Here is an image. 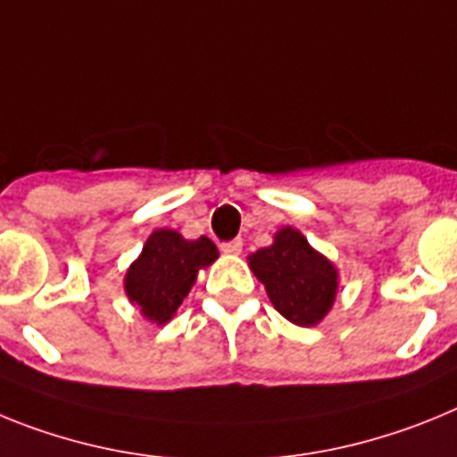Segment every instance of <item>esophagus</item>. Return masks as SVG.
Segmentation results:
<instances>
[{"label":"esophagus","instance_id":"1","mask_svg":"<svg viewBox=\"0 0 457 457\" xmlns=\"http://www.w3.org/2000/svg\"><path fill=\"white\" fill-rule=\"evenodd\" d=\"M241 248H244V241L241 239H232V241H225V244H220V251H223L225 255H239Z\"/></svg>","mask_w":457,"mask_h":457}]
</instances>
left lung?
I'll use <instances>...</instances> for the list:
<instances>
[{
    "label": "left lung",
    "instance_id": "left-lung-1",
    "mask_svg": "<svg viewBox=\"0 0 457 457\" xmlns=\"http://www.w3.org/2000/svg\"><path fill=\"white\" fill-rule=\"evenodd\" d=\"M251 269L276 311L299 327L320 322L336 299L338 271L295 228H283L269 248L253 253Z\"/></svg>",
    "mask_w": 457,
    "mask_h": 457
}]
</instances>
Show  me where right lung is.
<instances>
[{
	"instance_id": "obj_1",
	"label": "right lung",
	"mask_w": 457,
	"mask_h": 457,
	"mask_svg": "<svg viewBox=\"0 0 457 457\" xmlns=\"http://www.w3.org/2000/svg\"><path fill=\"white\" fill-rule=\"evenodd\" d=\"M216 257V244L206 237L186 241L174 229H156L126 273V295L146 320L165 324L190 292L197 271Z\"/></svg>"
}]
</instances>
